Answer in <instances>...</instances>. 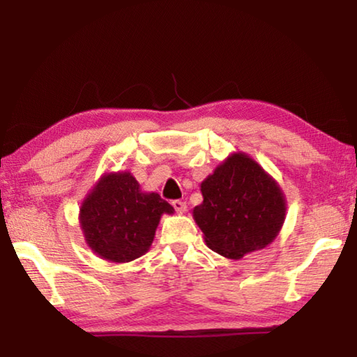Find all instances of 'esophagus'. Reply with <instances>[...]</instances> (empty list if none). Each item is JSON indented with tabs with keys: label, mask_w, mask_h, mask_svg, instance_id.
<instances>
[{
	"label": "esophagus",
	"mask_w": 357,
	"mask_h": 357,
	"mask_svg": "<svg viewBox=\"0 0 357 357\" xmlns=\"http://www.w3.org/2000/svg\"><path fill=\"white\" fill-rule=\"evenodd\" d=\"M173 208H174V211H176L178 214H184L185 211H187V204H185V202L174 200V202H173Z\"/></svg>",
	"instance_id": "1"
}]
</instances>
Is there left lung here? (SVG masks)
<instances>
[{
  "mask_svg": "<svg viewBox=\"0 0 357 357\" xmlns=\"http://www.w3.org/2000/svg\"><path fill=\"white\" fill-rule=\"evenodd\" d=\"M203 203L193 219L204 243L222 257L239 259L264 249L285 222L287 202L279 184L244 153H234L202 183Z\"/></svg>",
  "mask_w": 357,
  "mask_h": 357,
  "instance_id": "1",
  "label": "left lung"
}]
</instances>
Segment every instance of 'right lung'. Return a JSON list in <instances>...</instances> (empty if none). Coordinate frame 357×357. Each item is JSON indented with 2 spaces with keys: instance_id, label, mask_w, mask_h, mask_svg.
<instances>
[{
  "instance_id": "1",
  "label": "right lung",
  "mask_w": 357,
  "mask_h": 357,
  "mask_svg": "<svg viewBox=\"0 0 357 357\" xmlns=\"http://www.w3.org/2000/svg\"><path fill=\"white\" fill-rule=\"evenodd\" d=\"M159 193L142 192L129 172L107 173L80 208L84 241L96 255L128 263L149 250L162 214H173Z\"/></svg>"
}]
</instances>
